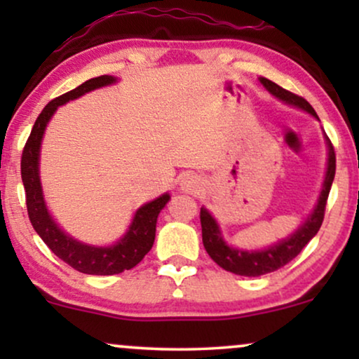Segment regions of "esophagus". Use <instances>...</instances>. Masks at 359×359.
<instances>
[{
  "label": "esophagus",
  "mask_w": 359,
  "mask_h": 359,
  "mask_svg": "<svg viewBox=\"0 0 359 359\" xmlns=\"http://www.w3.org/2000/svg\"><path fill=\"white\" fill-rule=\"evenodd\" d=\"M201 184V180L196 175H186L183 180H181V189L186 191V193H196Z\"/></svg>",
  "instance_id": "obj_1"
}]
</instances>
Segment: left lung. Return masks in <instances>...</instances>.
<instances>
[{
    "mask_svg": "<svg viewBox=\"0 0 359 359\" xmlns=\"http://www.w3.org/2000/svg\"><path fill=\"white\" fill-rule=\"evenodd\" d=\"M259 81L266 86V90L271 93L273 96L289 102V104L301 107L304 111L311 112L313 117L318 119L317 112L313 111V107L309 104L302 96H297L291 91L284 90V88L266 80V78H259ZM335 150H333L332 142L328 140V166L317 208L313 209L311 217L306 220V224H304L296 233L291 235V237L286 240H283V242H279L278 245H274L271 248L262 250V252H243V250H235L232 247H229V245L222 240V237H220L219 227L217 224H215V220L212 219V215L203 208L201 209L199 217L201 227H203V243L205 252L209 253V257L212 258L220 268H224L225 271L240 274V276H262V274L273 273L279 268L286 266L289 262H292V259L302 252V248L316 237L318 229H320V225L323 222V215H325L328 193H330L333 178H335Z\"/></svg>",
    "mask_w": 359,
    "mask_h": 359,
    "instance_id": "obj_1",
    "label": "left lung"
}]
</instances>
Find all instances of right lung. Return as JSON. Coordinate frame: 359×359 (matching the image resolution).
Returning <instances> with one entry per match:
<instances>
[{"label":"right lung","instance_id":"1","mask_svg":"<svg viewBox=\"0 0 359 359\" xmlns=\"http://www.w3.org/2000/svg\"><path fill=\"white\" fill-rule=\"evenodd\" d=\"M114 81L116 78L109 75L91 78L75 90L48 102L39 114L21 156V178L24 191H26L29 220H31L34 230L58 258L70 264L72 268H75L76 271L85 274H101V276H109V274L122 273L124 269H132L144 259L145 255L154 247L156 217L170 201V196L163 194L151 203L142 205L135 212V217L121 242L104 248L90 247V245L76 242V240L63 233L52 220L50 214L47 212L41 180H39V150H41V140L47 122L58 106L65 104L75 97H80L88 91L96 90V88L111 85Z\"/></svg>","mask_w":359,"mask_h":359}]
</instances>
